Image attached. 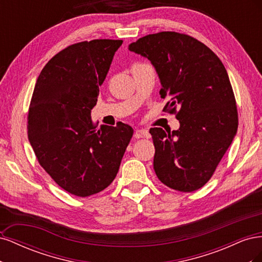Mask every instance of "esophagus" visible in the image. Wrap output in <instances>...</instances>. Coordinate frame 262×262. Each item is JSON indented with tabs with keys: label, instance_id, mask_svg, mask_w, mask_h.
<instances>
[{
	"label": "esophagus",
	"instance_id": "1",
	"mask_svg": "<svg viewBox=\"0 0 262 262\" xmlns=\"http://www.w3.org/2000/svg\"><path fill=\"white\" fill-rule=\"evenodd\" d=\"M134 138L136 139H149L150 138V134L147 130H144V129H141V130H137L136 132H134Z\"/></svg>",
	"mask_w": 262,
	"mask_h": 262
}]
</instances>
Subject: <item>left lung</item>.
I'll use <instances>...</instances> for the list:
<instances>
[{
    "mask_svg": "<svg viewBox=\"0 0 262 262\" xmlns=\"http://www.w3.org/2000/svg\"><path fill=\"white\" fill-rule=\"evenodd\" d=\"M129 50L147 58L161 80L164 112L175 114L178 130L150 128L154 170L164 185L181 192L211 179L238 128V114L223 63L195 38L176 33L142 37Z\"/></svg>",
    "mask_w": 262,
    "mask_h": 262,
    "instance_id": "obj_1",
    "label": "left lung"
}]
</instances>
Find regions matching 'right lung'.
I'll return each instance as SVG.
<instances>
[{
	"instance_id": "add662e5",
	"label": "right lung",
	"mask_w": 262,
	"mask_h": 262,
	"mask_svg": "<svg viewBox=\"0 0 262 262\" xmlns=\"http://www.w3.org/2000/svg\"><path fill=\"white\" fill-rule=\"evenodd\" d=\"M122 40L94 39L67 47L39 74L28 110L27 133L37 160L66 191L90 196L116 178L133 129L97 126L96 105Z\"/></svg>"
}]
</instances>
